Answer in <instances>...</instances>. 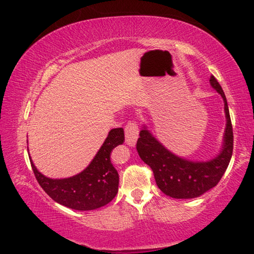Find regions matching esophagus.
<instances>
[{"label": "esophagus", "instance_id": "34e87169", "mask_svg": "<svg viewBox=\"0 0 254 254\" xmlns=\"http://www.w3.org/2000/svg\"><path fill=\"white\" fill-rule=\"evenodd\" d=\"M124 133H126V143L130 147H134L136 143L137 137H139V127L134 122H127L124 127Z\"/></svg>", "mask_w": 254, "mask_h": 254}]
</instances>
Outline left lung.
<instances>
[{
	"label": "left lung",
	"instance_id": "1",
	"mask_svg": "<svg viewBox=\"0 0 254 254\" xmlns=\"http://www.w3.org/2000/svg\"><path fill=\"white\" fill-rule=\"evenodd\" d=\"M210 86L224 101L226 127L218 154L207 161H192L177 156L154 137L147 127L140 131L136 150L152 169L157 186L167 196L177 199L196 198L216 186L224 175L233 153V128L225 94L212 75Z\"/></svg>",
	"mask_w": 254,
	"mask_h": 254
}]
</instances>
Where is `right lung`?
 <instances>
[{
    "mask_svg": "<svg viewBox=\"0 0 254 254\" xmlns=\"http://www.w3.org/2000/svg\"><path fill=\"white\" fill-rule=\"evenodd\" d=\"M124 142L122 127L112 128L91 163L72 177L53 179L42 175L30 158L34 176L42 189L58 204L76 210L105 206L119 190V174L111 162V152Z\"/></svg>",
    "mask_w": 254,
    "mask_h": 254,
    "instance_id": "1",
    "label": "right lung"
}]
</instances>
